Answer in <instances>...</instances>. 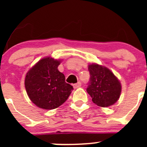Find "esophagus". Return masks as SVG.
<instances>
[{
    "label": "esophagus",
    "mask_w": 147,
    "mask_h": 147,
    "mask_svg": "<svg viewBox=\"0 0 147 147\" xmlns=\"http://www.w3.org/2000/svg\"><path fill=\"white\" fill-rule=\"evenodd\" d=\"M81 85H82V83L80 82H78V83H76V84H74L73 87L74 88L76 89V88H79V87H80Z\"/></svg>",
    "instance_id": "1"
}]
</instances>
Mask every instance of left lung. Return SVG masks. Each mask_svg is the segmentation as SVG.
Returning <instances> with one entry per match:
<instances>
[{"label":"left lung","instance_id":"left-lung-1","mask_svg":"<svg viewBox=\"0 0 147 147\" xmlns=\"http://www.w3.org/2000/svg\"><path fill=\"white\" fill-rule=\"evenodd\" d=\"M90 80L87 92L92 100L102 107L114 105L119 98L121 91L119 80L108 68L95 64L89 65Z\"/></svg>","mask_w":147,"mask_h":147}]
</instances>
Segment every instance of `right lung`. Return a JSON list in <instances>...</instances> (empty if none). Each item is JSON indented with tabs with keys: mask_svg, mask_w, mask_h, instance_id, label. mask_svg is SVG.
Instances as JSON below:
<instances>
[{
	"mask_svg": "<svg viewBox=\"0 0 147 147\" xmlns=\"http://www.w3.org/2000/svg\"><path fill=\"white\" fill-rule=\"evenodd\" d=\"M60 60L45 57L29 71L25 79L27 94L32 103L41 109H53L67 100L73 87L65 82L57 67Z\"/></svg>",
	"mask_w": 147,
	"mask_h": 147,
	"instance_id": "add662e5",
	"label": "right lung"
}]
</instances>
